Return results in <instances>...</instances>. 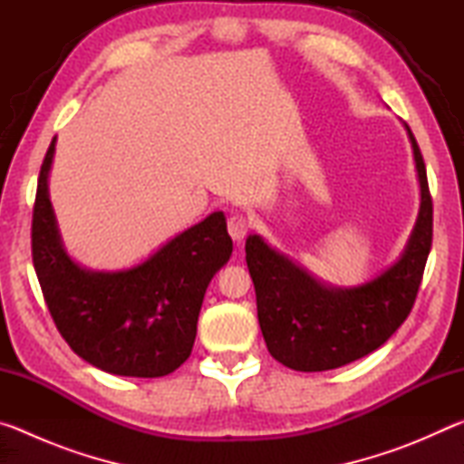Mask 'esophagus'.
<instances>
[{
    "label": "esophagus",
    "mask_w": 464,
    "mask_h": 464,
    "mask_svg": "<svg viewBox=\"0 0 464 464\" xmlns=\"http://www.w3.org/2000/svg\"><path fill=\"white\" fill-rule=\"evenodd\" d=\"M227 229H229V235L235 241H241L251 229V221L246 215L235 213L229 217V221H227Z\"/></svg>",
    "instance_id": "1"
}]
</instances>
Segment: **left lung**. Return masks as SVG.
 I'll use <instances>...</instances> for the list:
<instances>
[{"label": "left lung", "mask_w": 464, "mask_h": 464, "mask_svg": "<svg viewBox=\"0 0 464 464\" xmlns=\"http://www.w3.org/2000/svg\"><path fill=\"white\" fill-rule=\"evenodd\" d=\"M418 168L421 207L405 254L358 288H327L257 235L246 241L257 321L270 354L293 371L321 372L371 354L403 324L418 296L431 247L434 207L426 163L407 127Z\"/></svg>", "instance_id": "left-lung-1"}]
</instances>
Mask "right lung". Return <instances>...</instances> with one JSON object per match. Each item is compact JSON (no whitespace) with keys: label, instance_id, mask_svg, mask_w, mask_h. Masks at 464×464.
Instances as JSON below:
<instances>
[{"label":"right lung","instance_id":"add662e5","mask_svg":"<svg viewBox=\"0 0 464 464\" xmlns=\"http://www.w3.org/2000/svg\"><path fill=\"white\" fill-rule=\"evenodd\" d=\"M54 139L44 155L33 208V262L63 340L92 366L121 376L155 379L190 356L210 278L233 251L223 213L179 233L160 251L122 272H90L61 246L46 178Z\"/></svg>","mask_w":464,"mask_h":464}]
</instances>
